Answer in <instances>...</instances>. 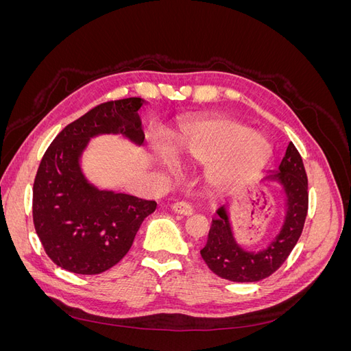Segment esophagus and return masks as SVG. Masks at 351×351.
I'll use <instances>...</instances> for the list:
<instances>
[{
  "mask_svg": "<svg viewBox=\"0 0 351 351\" xmlns=\"http://www.w3.org/2000/svg\"><path fill=\"white\" fill-rule=\"evenodd\" d=\"M173 210L177 212V214H180V215H187V217L193 214V208L190 206L187 202H184V200L176 202V204L173 205Z\"/></svg>",
  "mask_w": 351,
  "mask_h": 351,
  "instance_id": "obj_1",
  "label": "esophagus"
}]
</instances>
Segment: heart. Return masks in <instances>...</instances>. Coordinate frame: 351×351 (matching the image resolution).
Instances as JSON below:
<instances>
[{
    "label": "heart",
    "mask_w": 351,
    "mask_h": 351,
    "mask_svg": "<svg viewBox=\"0 0 351 351\" xmlns=\"http://www.w3.org/2000/svg\"><path fill=\"white\" fill-rule=\"evenodd\" d=\"M173 154L196 164H214L212 177L217 182H228L267 165L272 145L246 124L217 119L186 125L176 133Z\"/></svg>",
    "instance_id": "heart-1"
}]
</instances>
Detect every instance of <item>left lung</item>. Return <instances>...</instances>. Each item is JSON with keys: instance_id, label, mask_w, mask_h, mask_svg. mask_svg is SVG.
Instances as JSON below:
<instances>
[{"instance_id": "1", "label": "left lung", "mask_w": 351, "mask_h": 351, "mask_svg": "<svg viewBox=\"0 0 351 351\" xmlns=\"http://www.w3.org/2000/svg\"><path fill=\"white\" fill-rule=\"evenodd\" d=\"M265 178L277 180L287 196V217L282 230L268 249L262 252L243 250L232 237L226 208L218 209V217L212 219L202 258L209 269L218 277L236 282H253L269 277L290 256L297 240L300 239L309 208L307 176L303 159L293 142L287 146L285 155L277 173Z\"/></svg>"}]
</instances>
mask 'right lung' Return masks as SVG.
Instances as JSON below:
<instances>
[{
    "mask_svg": "<svg viewBox=\"0 0 351 351\" xmlns=\"http://www.w3.org/2000/svg\"><path fill=\"white\" fill-rule=\"evenodd\" d=\"M142 98L97 105L66 125L48 146L34 183L32 215L48 258L60 268L82 275L101 274L130 250L143 219L156 209L155 200L101 192L84 180L79 158L90 137L123 133L142 143L137 111Z\"/></svg>",
    "mask_w": 351,
    "mask_h": 351,
    "instance_id": "right-lung-1",
    "label": "right lung"
}]
</instances>
